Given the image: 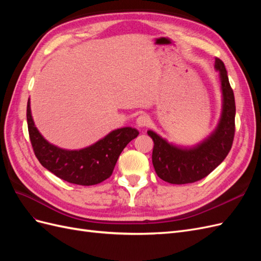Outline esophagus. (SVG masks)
I'll return each instance as SVG.
<instances>
[{"label": "esophagus", "mask_w": 261, "mask_h": 261, "mask_svg": "<svg viewBox=\"0 0 261 261\" xmlns=\"http://www.w3.org/2000/svg\"><path fill=\"white\" fill-rule=\"evenodd\" d=\"M136 124L138 127H146V126H148L150 124V117L146 114L139 115L136 120Z\"/></svg>", "instance_id": "34e87169"}]
</instances>
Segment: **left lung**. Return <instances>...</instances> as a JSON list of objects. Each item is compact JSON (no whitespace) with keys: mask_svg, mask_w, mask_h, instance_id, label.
I'll use <instances>...</instances> for the list:
<instances>
[{"mask_svg":"<svg viewBox=\"0 0 261 261\" xmlns=\"http://www.w3.org/2000/svg\"><path fill=\"white\" fill-rule=\"evenodd\" d=\"M219 72L222 107L219 122L209 135L193 146H180L161 137L153 130L152 164L156 175L170 184H188L206 177L222 162L231 150L235 132V100L223 62L215 61Z\"/></svg>","mask_w":261,"mask_h":261,"instance_id":"8db88e82","label":"left lung"}]
</instances>
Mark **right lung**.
<instances>
[{
	"instance_id": "1",
	"label": "right lung",
	"mask_w": 261,
	"mask_h": 261,
	"mask_svg": "<svg viewBox=\"0 0 261 261\" xmlns=\"http://www.w3.org/2000/svg\"><path fill=\"white\" fill-rule=\"evenodd\" d=\"M27 124L31 145L42 167L68 183L90 186L111 176L123 149L139 132L133 127H122L110 132L96 143L82 149H64L49 143L36 127L27 103Z\"/></svg>"
}]
</instances>
